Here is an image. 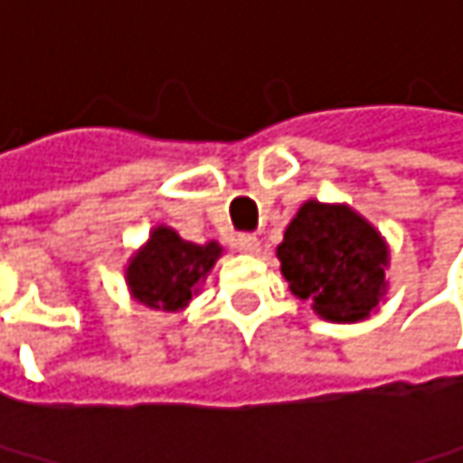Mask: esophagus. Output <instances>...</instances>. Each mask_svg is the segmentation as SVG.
<instances>
[{
    "label": "esophagus",
    "instance_id": "34e87169",
    "mask_svg": "<svg viewBox=\"0 0 463 463\" xmlns=\"http://www.w3.org/2000/svg\"><path fill=\"white\" fill-rule=\"evenodd\" d=\"M235 246H238V251H243V254H260V241H257L254 235H241Z\"/></svg>",
    "mask_w": 463,
    "mask_h": 463
}]
</instances>
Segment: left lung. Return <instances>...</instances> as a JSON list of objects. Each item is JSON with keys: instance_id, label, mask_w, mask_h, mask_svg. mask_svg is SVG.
<instances>
[{"instance_id": "1", "label": "left lung", "mask_w": 463, "mask_h": 463, "mask_svg": "<svg viewBox=\"0 0 463 463\" xmlns=\"http://www.w3.org/2000/svg\"><path fill=\"white\" fill-rule=\"evenodd\" d=\"M276 257L292 295L326 322L367 319L389 287L383 235L345 203H303Z\"/></svg>"}]
</instances>
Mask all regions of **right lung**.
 Returning a JSON list of instances; mask_svg holds the SVG:
<instances>
[{
    "label": "right lung",
    "mask_w": 463,
    "mask_h": 463,
    "mask_svg": "<svg viewBox=\"0 0 463 463\" xmlns=\"http://www.w3.org/2000/svg\"><path fill=\"white\" fill-rule=\"evenodd\" d=\"M220 254L222 246L217 241L193 243L176 231L157 225L126 268L128 289L146 308L182 311Z\"/></svg>",
    "instance_id": "add662e5"
}]
</instances>
